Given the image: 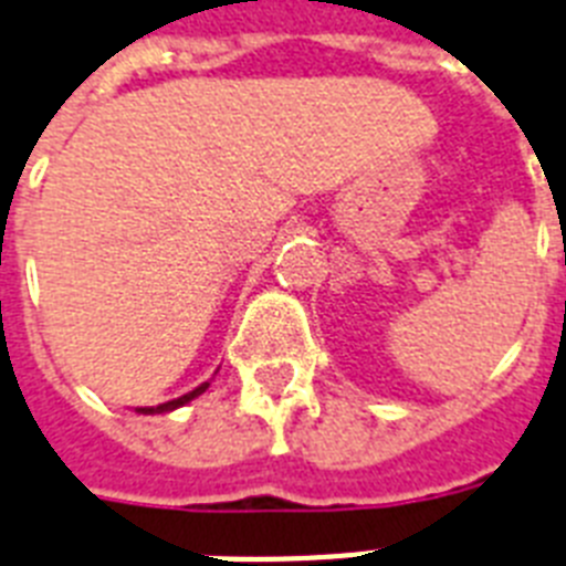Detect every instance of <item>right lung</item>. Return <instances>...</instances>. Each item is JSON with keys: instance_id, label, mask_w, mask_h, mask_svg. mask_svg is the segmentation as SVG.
<instances>
[{"instance_id": "obj_1", "label": "right lung", "mask_w": 566, "mask_h": 566, "mask_svg": "<svg viewBox=\"0 0 566 566\" xmlns=\"http://www.w3.org/2000/svg\"><path fill=\"white\" fill-rule=\"evenodd\" d=\"M206 387H209V384H203V387L191 389V392L182 395V398H174V401H168V403H159V407H142L139 412H145V416H150V412H168V410H177V407H182V403H188V401H191V398H197V395H203V392H206Z\"/></svg>"}]
</instances>
